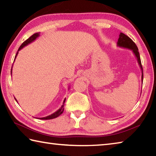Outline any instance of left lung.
Masks as SVG:
<instances>
[{
    "instance_id": "8db88e82",
    "label": "left lung",
    "mask_w": 156,
    "mask_h": 156,
    "mask_svg": "<svg viewBox=\"0 0 156 156\" xmlns=\"http://www.w3.org/2000/svg\"><path fill=\"white\" fill-rule=\"evenodd\" d=\"M117 46L121 48H127L131 50L133 53L134 54L136 57L137 58L138 63L140 67L141 70H142V76H141V80H143V67L141 65V61L140 58L139 52H138V49L136 46V45L133 41L131 39H130L128 36L126 35L125 34L123 33H121L119 35V37L118 41H117Z\"/></svg>"
}]
</instances>
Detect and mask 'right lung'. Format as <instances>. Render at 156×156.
Instances as JSON below:
<instances>
[{"instance_id": "obj_1", "label": "right lung", "mask_w": 156, "mask_h": 156, "mask_svg": "<svg viewBox=\"0 0 156 156\" xmlns=\"http://www.w3.org/2000/svg\"><path fill=\"white\" fill-rule=\"evenodd\" d=\"M39 33H35V34H33V35L32 36H30L29 39H27L26 41H24L23 43H22V44L21 45L20 47L19 48V49H18V52H17V53H16V56H15V59H16V58L17 55H18V51H20V50L21 49L23 48H24V46H27L28 44H30V43H32L33 41H35V39H36L39 36ZM15 59H14V61H15ZM11 73H12V67H11ZM15 100H16V99H15ZM16 101H17V100H16ZM65 101H66V99H65V100H64L63 105L61 106V107L60 108H59L58 110H56V111L55 112H54L53 114L50 115H48V116H47V117H45L39 118V119H42V120L52 119H55V118H56V117H58L59 115H61L62 114V113L63 112V110H64V108H63V106H64V103H65Z\"/></svg>"}]
</instances>
